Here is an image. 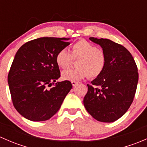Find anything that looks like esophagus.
Returning <instances> with one entry per match:
<instances>
[{
	"instance_id": "obj_1",
	"label": "esophagus",
	"mask_w": 147,
	"mask_h": 147,
	"mask_svg": "<svg viewBox=\"0 0 147 147\" xmlns=\"http://www.w3.org/2000/svg\"><path fill=\"white\" fill-rule=\"evenodd\" d=\"M72 82V86H73V87H75V86H76L77 84H78V82H75V81H72V82Z\"/></svg>"
}]
</instances>
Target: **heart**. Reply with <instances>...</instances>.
<instances>
[{
	"label": "heart",
	"mask_w": 147,
	"mask_h": 147,
	"mask_svg": "<svg viewBox=\"0 0 147 147\" xmlns=\"http://www.w3.org/2000/svg\"><path fill=\"white\" fill-rule=\"evenodd\" d=\"M72 58H79L77 68L62 72V78L64 80L76 82L87 77L94 79L101 75L106 67L105 53L84 40H80L71 46L70 53L66 48L58 51L55 56L56 64L62 69H66L72 63Z\"/></svg>",
	"instance_id": "heart-1"
}]
</instances>
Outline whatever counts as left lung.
I'll list each match as a JSON object with an SVG mask.
<instances>
[{
	"mask_svg": "<svg viewBox=\"0 0 147 147\" xmlns=\"http://www.w3.org/2000/svg\"><path fill=\"white\" fill-rule=\"evenodd\" d=\"M102 47L106 55L105 70L87 84L83 103L97 121L113 122L127 112L137 90L139 74L131 53L124 46L109 39L90 38Z\"/></svg>",
	"mask_w": 147,
	"mask_h": 147,
	"instance_id": "left-lung-1",
	"label": "left lung"
}]
</instances>
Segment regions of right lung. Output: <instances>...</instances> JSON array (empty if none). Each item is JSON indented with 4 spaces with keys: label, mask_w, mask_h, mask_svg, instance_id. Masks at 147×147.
Wrapping results in <instances>:
<instances>
[{
    "label": "right lung",
    "mask_w": 147,
    "mask_h": 147,
    "mask_svg": "<svg viewBox=\"0 0 147 147\" xmlns=\"http://www.w3.org/2000/svg\"><path fill=\"white\" fill-rule=\"evenodd\" d=\"M69 39L37 38L25 43L16 53L8 82L13 106L26 119L33 121L50 119L72 89L68 80L55 84L60 77L55 56L70 44Z\"/></svg>",
    "instance_id": "right-lung-1"
}]
</instances>
